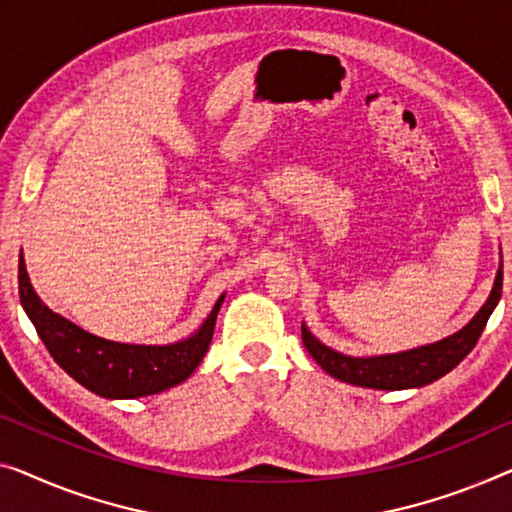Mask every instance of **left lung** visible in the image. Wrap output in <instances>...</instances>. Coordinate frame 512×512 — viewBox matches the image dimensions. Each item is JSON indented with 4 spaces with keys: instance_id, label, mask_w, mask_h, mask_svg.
Wrapping results in <instances>:
<instances>
[{
    "instance_id": "obj_1",
    "label": "left lung",
    "mask_w": 512,
    "mask_h": 512,
    "mask_svg": "<svg viewBox=\"0 0 512 512\" xmlns=\"http://www.w3.org/2000/svg\"><path fill=\"white\" fill-rule=\"evenodd\" d=\"M503 269L499 266L497 280L490 299L478 310V315L464 326L462 331L453 333L451 338L434 342V345L411 349V352L375 356V358H354L333 352L301 324V338L308 354L329 372L331 377L347 381L354 386L379 388V391H400V388L425 386L430 381L444 377L457 363L467 356L483 333L487 319H490L494 305L501 299Z\"/></svg>"
}]
</instances>
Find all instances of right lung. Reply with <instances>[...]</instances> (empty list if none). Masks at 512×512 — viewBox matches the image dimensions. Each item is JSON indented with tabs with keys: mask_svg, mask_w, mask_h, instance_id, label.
<instances>
[{
	"mask_svg": "<svg viewBox=\"0 0 512 512\" xmlns=\"http://www.w3.org/2000/svg\"><path fill=\"white\" fill-rule=\"evenodd\" d=\"M18 289L22 308L59 368H64L91 393L112 400L154 395L193 375L211 345L213 326H216L220 303L225 299L220 296L202 329L188 340L165 347H149L103 340L52 312L36 296L22 253L18 264Z\"/></svg>",
	"mask_w": 512,
	"mask_h": 512,
	"instance_id": "obj_1",
	"label": "right lung"
}]
</instances>
